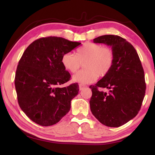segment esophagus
Masks as SVG:
<instances>
[{
	"label": "esophagus",
	"instance_id": "1",
	"mask_svg": "<svg viewBox=\"0 0 155 155\" xmlns=\"http://www.w3.org/2000/svg\"><path fill=\"white\" fill-rule=\"evenodd\" d=\"M85 87H86V85H83V84H80L79 85V90H83Z\"/></svg>",
	"mask_w": 155,
	"mask_h": 155
}]
</instances>
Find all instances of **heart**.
<instances>
[{
	"label": "heart",
	"mask_w": 155,
	"mask_h": 155,
	"mask_svg": "<svg viewBox=\"0 0 155 155\" xmlns=\"http://www.w3.org/2000/svg\"><path fill=\"white\" fill-rule=\"evenodd\" d=\"M114 54L109 47L87 42L77 49L76 54L66 52L63 54L61 63L65 70L74 73L84 62L83 70L72 77L73 81L81 84L93 83L98 75L104 77L108 73L114 64Z\"/></svg>",
	"instance_id": "b5f03b06"
}]
</instances>
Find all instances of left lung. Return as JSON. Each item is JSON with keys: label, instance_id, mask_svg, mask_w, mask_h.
I'll use <instances>...</instances> for the list:
<instances>
[{"label": "left lung", "instance_id": "obj_1", "mask_svg": "<svg viewBox=\"0 0 155 155\" xmlns=\"http://www.w3.org/2000/svg\"><path fill=\"white\" fill-rule=\"evenodd\" d=\"M94 43L111 47L114 64L107 74L90 86V104L94 117L109 127H119L137 115L145 96L146 83L140 57L132 44L118 35H105ZM105 88L108 93L101 90Z\"/></svg>", "mask_w": 155, "mask_h": 155}]
</instances>
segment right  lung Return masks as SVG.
Returning a JSON list of instances; mask_svg holds the SVG:
<instances>
[{"instance_id": "right-lung-1", "label": "right lung", "mask_w": 155, "mask_h": 155, "mask_svg": "<svg viewBox=\"0 0 155 155\" xmlns=\"http://www.w3.org/2000/svg\"><path fill=\"white\" fill-rule=\"evenodd\" d=\"M80 44L59 37L40 38L27 47L18 62L15 77L18 104L36 124H55L69 112L79 87L78 83L59 87L71 77L61 58Z\"/></svg>"}]
</instances>
